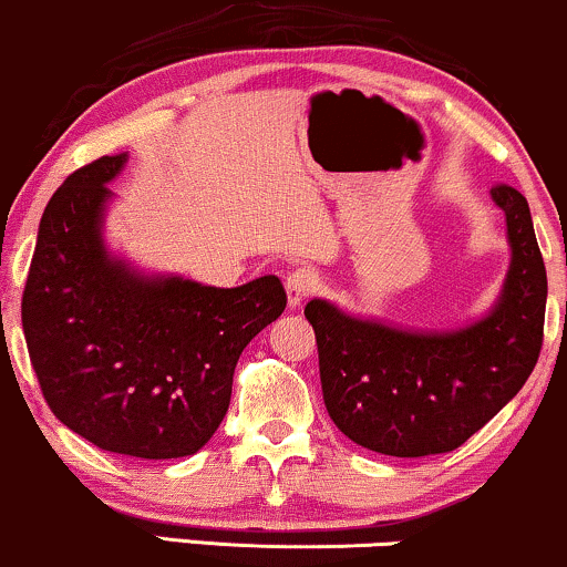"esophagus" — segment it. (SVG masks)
Here are the masks:
<instances>
[{
	"label": "esophagus",
	"instance_id": "esophagus-1",
	"mask_svg": "<svg viewBox=\"0 0 567 567\" xmlns=\"http://www.w3.org/2000/svg\"><path fill=\"white\" fill-rule=\"evenodd\" d=\"M319 277L317 271L309 269V266H301V269L290 271L288 279H285V290H288V306L290 309H296V306H301V301L309 292L317 288Z\"/></svg>",
	"mask_w": 567,
	"mask_h": 567
}]
</instances>
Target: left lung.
Segmentation results:
<instances>
[{
  "instance_id": "1",
  "label": "left lung",
  "mask_w": 567,
  "mask_h": 567,
  "mask_svg": "<svg viewBox=\"0 0 567 567\" xmlns=\"http://www.w3.org/2000/svg\"><path fill=\"white\" fill-rule=\"evenodd\" d=\"M507 221L509 269L491 309L456 330H414L357 317L313 298L306 319L319 349L324 406L370 452L427 456L462 446L534 372L544 338L547 269L528 200L491 189Z\"/></svg>"
}]
</instances>
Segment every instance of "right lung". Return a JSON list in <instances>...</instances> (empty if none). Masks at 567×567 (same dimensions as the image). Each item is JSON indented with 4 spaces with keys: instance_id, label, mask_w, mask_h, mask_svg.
I'll use <instances>...</instances> for the list:
<instances>
[{
    "instance_id": "obj_1",
    "label": "right lung",
    "mask_w": 567,
    "mask_h": 567,
    "mask_svg": "<svg viewBox=\"0 0 567 567\" xmlns=\"http://www.w3.org/2000/svg\"><path fill=\"white\" fill-rule=\"evenodd\" d=\"M128 155L73 172L47 203L23 290V336L52 414L140 460L200 452L221 425L245 346L285 311L275 275L210 288L150 275L105 243Z\"/></svg>"
}]
</instances>
